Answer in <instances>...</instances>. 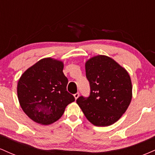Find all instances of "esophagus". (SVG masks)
Masks as SVG:
<instances>
[{
    "label": "esophagus",
    "instance_id": "34e87169",
    "mask_svg": "<svg viewBox=\"0 0 155 155\" xmlns=\"http://www.w3.org/2000/svg\"><path fill=\"white\" fill-rule=\"evenodd\" d=\"M74 97H75V99L76 100V99L78 98V97H79V92H76V94H74Z\"/></svg>",
    "mask_w": 155,
    "mask_h": 155
}]
</instances>
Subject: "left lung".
<instances>
[{
    "instance_id": "obj_1",
    "label": "left lung",
    "mask_w": 155,
    "mask_h": 155,
    "mask_svg": "<svg viewBox=\"0 0 155 155\" xmlns=\"http://www.w3.org/2000/svg\"><path fill=\"white\" fill-rule=\"evenodd\" d=\"M90 95L76 103L92 124L106 127L115 123L128 108L132 83L127 71L106 55H97L85 63Z\"/></svg>"
}]
</instances>
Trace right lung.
<instances>
[{
  "label": "right lung",
  "mask_w": 155,
  "mask_h": 155,
  "mask_svg": "<svg viewBox=\"0 0 155 155\" xmlns=\"http://www.w3.org/2000/svg\"><path fill=\"white\" fill-rule=\"evenodd\" d=\"M61 60L47 58L28 68L19 78L17 96L23 111L35 122L47 125L58 120L75 98L67 91Z\"/></svg>",
  "instance_id": "add662e5"
}]
</instances>
